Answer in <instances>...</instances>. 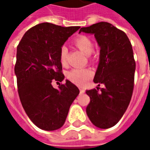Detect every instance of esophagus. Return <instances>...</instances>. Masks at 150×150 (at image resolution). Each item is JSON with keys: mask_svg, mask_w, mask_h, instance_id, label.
<instances>
[{"mask_svg": "<svg viewBox=\"0 0 150 150\" xmlns=\"http://www.w3.org/2000/svg\"><path fill=\"white\" fill-rule=\"evenodd\" d=\"M79 90H80V93H81V94H83V93H84L85 92V90L84 89H83V88H79Z\"/></svg>", "mask_w": 150, "mask_h": 150, "instance_id": "esophagus-1", "label": "esophagus"}]
</instances>
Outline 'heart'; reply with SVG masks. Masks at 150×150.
<instances>
[{
	"label": "heart",
	"mask_w": 150,
	"mask_h": 150,
	"mask_svg": "<svg viewBox=\"0 0 150 150\" xmlns=\"http://www.w3.org/2000/svg\"><path fill=\"white\" fill-rule=\"evenodd\" d=\"M74 43L79 49L87 55H90L93 49V42L90 38L85 35H79L74 39ZM67 59V49L66 46H62L59 51V60L62 65H65ZM92 76L91 70L87 68H74L67 72V77L70 81L77 85H84Z\"/></svg>",
	"instance_id": "b5f03b06"
}]
</instances>
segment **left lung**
I'll return each instance as SVG.
<instances>
[{
    "label": "left lung",
    "mask_w": 150,
    "mask_h": 150,
    "mask_svg": "<svg viewBox=\"0 0 150 150\" xmlns=\"http://www.w3.org/2000/svg\"><path fill=\"white\" fill-rule=\"evenodd\" d=\"M81 32L94 34L100 47L93 81L104 85L86 91L91 99L86 112L95 126L108 129L121 119L132 98L136 69L132 45L125 32L105 21L81 28Z\"/></svg>",
    "instance_id": "left-lung-1"
}]
</instances>
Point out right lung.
<instances>
[{"mask_svg":"<svg viewBox=\"0 0 150 150\" xmlns=\"http://www.w3.org/2000/svg\"><path fill=\"white\" fill-rule=\"evenodd\" d=\"M79 28L41 23L26 31L17 47L14 72L20 100L31 121L43 130L53 131L64 125L79 93L69 80L59 83L58 89L52 86L53 81L64 79L60 49Z\"/></svg>","mask_w":150,"mask_h":150,"instance_id":"right-lung-1","label":"right lung"}]
</instances>
